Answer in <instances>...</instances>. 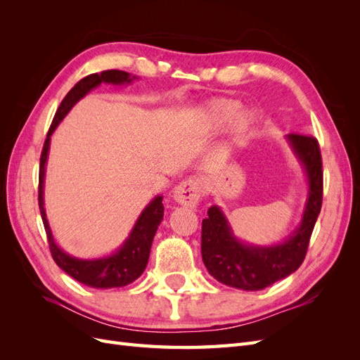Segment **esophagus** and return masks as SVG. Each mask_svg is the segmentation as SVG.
Instances as JSON below:
<instances>
[{"label":"esophagus","mask_w":360,"mask_h":360,"mask_svg":"<svg viewBox=\"0 0 360 360\" xmlns=\"http://www.w3.org/2000/svg\"><path fill=\"white\" fill-rule=\"evenodd\" d=\"M204 192V183L200 179H188L179 183L176 189H174L172 198L177 204L184 207H197L201 195Z\"/></svg>","instance_id":"esophagus-1"}]
</instances>
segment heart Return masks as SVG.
Here are the masks:
<instances>
[{
	"mask_svg": "<svg viewBox=\"0 0 360 360\" xmlns=\"http://www.w3.org/2000/svg\"><path fill=\"white\" fill-rule=\"evenodd\" d=\"M240 110V102L226 97H217L201 106L200 122L209 130H219L231 122L230 134L234 143H240L254 129L257 117L252 111Z\"/></svg>",
	"mask_w": 360,
	"mask_h": 360,
	"instance_id": "b5f03b06",
	"label": "heart"
}]
</instances>
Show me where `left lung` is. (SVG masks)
I'll return each mask as SVG.
<instances>
[{"instance_id": "8db88e82", "label": "left lung", "mask_w": 360, "mask_h": 360, "mask_svg": "<svg viewBox=\"0 0 360 360\" xmlns=\"http://www.w3.org/2000/svg\"><path fill=\"white\" fill-rule=\"evenodd\" d=\"M285 141L307 179V201L299 225L282 242L255 245L238 238L219 205L202 219L201 255L209 274L228 287L258 291L294 274L307 255L323 201L321 155L317 139L290 134Z\"/></svg>"}]
</instances>
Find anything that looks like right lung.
Wrapping results in <instances>:
<instances>
[{
	"mask_svg": "<svg viewBox=\"0 0 360 360\" xmlns=\"http://www.w3.org/2000/svg\"><path fill=\"white\" fill-rule=\"evenodd\" d=\"M136 79L138 76L130 75L123 70H105L101 75L94 73L81 79L60 103L56 117L52 120V124L49 127L45 146H43L40 156L39 207L41 221L43 225H45V231L48 236L52 258L63 271H66V274L70 275L73 279L91 288L106 290L124 287L132 284L134 281H136L144 274L148 263L151 243H153L158 226L163 219V197L162 195H156V197L144 207V210L139 213L138 219L135 221L129 236L124 238V242L110 255L97 258H78L68 254L66 250L60 248V245L56 242V238H53L45 209V176L48 155L51 148V136L63 122V118L70 112L72 108L99 85H130Z\"/></svg>",
	"mask_w": 360,
	"mask_h": 360,
	"instance_id": "obj_1",
	"label": "right lung"
}]
</instances>
